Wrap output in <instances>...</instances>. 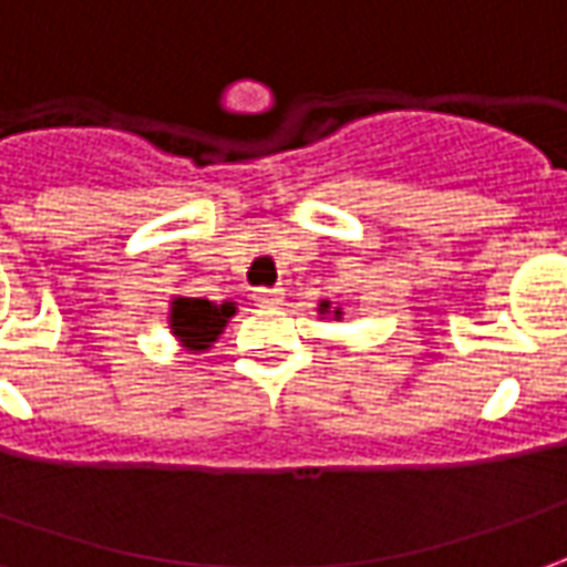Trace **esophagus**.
Returning a JSON list of instances; mask_svg holds the SVG:
<instances>
[{"mask_svg": "<svg viewBox=\"0 0 567 567\" xmlns=\"http://www.w3.org/2000/svg\"><path fill=\"white\" fill-rule=\"evenodd\" d=\"M282 288H254L251 291V300L257 307H276V303H282Z\"/></svg>", "mask_w": 567, "mask_h": 567, "instance_id": "1", "label": "esophagus"}]
</instances>
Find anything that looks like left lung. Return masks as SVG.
<instances>
[{
	"label": "left lung",
	"instance_id": "obj_1",
	"mask_svg": "<svg viewBox=\"0 0 567 567\" xmlns=\"http://www.w3.org/2000/svg\"><path fill=\"white\" fill-rule=\"evenodd\" d=\"M319 313L322 316H334V319H341V307H334L332 310V300H322V303H319Z\"/></svg>",
	"mask_w": 567,
	"mask_h": 567
}]
</instances>
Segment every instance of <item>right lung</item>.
I'll return each instance as SVG.
<instances>
[{
	"label": "right lung",
	"instance_id": "1",
	"mask_svg": "<svg viewBox=\"0 0 567 567\" xmlns=\"http://www.w3.org/2000/svg\"><path fill=\"white\" fill-rule=\"evenodd\" d=\"M235 316V300L214 303L207 298H183L173 295L167 326L171 334L179 341V348L192 353H204L217 344V338L226 329V322Z\"/></svg>",
	"mask_w": 567,
	"mask_h": 567
}]
</instances>
